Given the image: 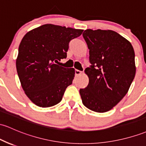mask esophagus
<instances>
[{
    "mask_svg": "<svg viewBox=\"0 0 146 146\" xmlns=\"http://www.w3.org/2000/svg\"><path fill=\"white\" fill-rule=\"evenodd\" d=\"M75 73H76V76H80V75H82V72L80 71V70H75Z\"/></svg>",
    "mask_w": 146,
    "mask_h": 146,
    "instance_id": "1",
    "label": "esophagus"
}]
</instances>
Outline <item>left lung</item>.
<instances>
[{
    "label": "left lung",
    "mask_w": 146,
    "mask_h": 146,
    "mask_svg": "<svg viewBox=\"0 0 146 146\" xmlns=\"http://www.w3.org/2000/svg\"><path fill=\"white\" fill-rule=\"evenodd\" d=\"M83 37L89 50V84L80 89L83 105L99 113L111 110L126 95L136 74L131 43L113 30L87 29Z\"/></svg>",
    "instance_id": "left-lung-1"
}]
</instances>
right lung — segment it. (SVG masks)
<instances>
[{
	"label": "right lung",
	"instance_id": "obj_1",
	"mask_svg": "<svg viewBox=\"0 0 146 146\" xmlns=\"http://www.w3.org/2000/svg\"><path fill=\"white\" fill-rule=\"evenodd\" d=\"M83 30L45 24L30 30L21 41L16 66L25 95L35 105L49 107L62 100L75 77L73 68L56 64L66 57L68 43Z\"/></svg>",
	"mask_w": 146,
	"mask_h": 146
}]
</instances>
